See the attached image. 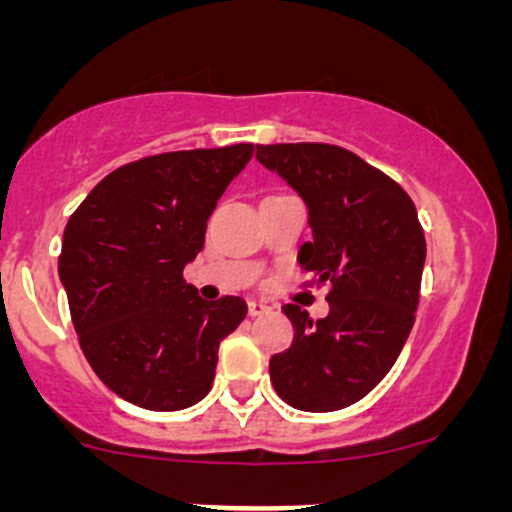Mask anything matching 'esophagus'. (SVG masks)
I'll return each mask as SVG.
<instances>
[{"label":"esophagus","instance_id":"esophagus-1","mask_svg":"<svg viewBox=\"0 0 512 512\" xmlns=\"http://www.w3.org/2000/svg\"><path fill=\"white\" fill-rule=\"evenodd\" d=\"M267 312H270V307L262 302H257V299H252V302L247 304V314H250V317H262V314H267Z\"/></svg>","mask_w":512,"mask_h":512}]
</instances>
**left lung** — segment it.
I'll list each match as a JSON object with an SVG mask.
<instances>
[{
	"label": "left lung",
	"mask_w": 512,
	"mask_h": 512,
	"mask_svg": "<svg viewBox=\"0 0 512 512\" xmlns=\"http://www.w3.org/2000/svg\"><path fill=\"white\" fill-rule=\"evenodd\" d=\"M257 160L304 198L312 242L299 247L307 287L329 285V314L282 312L294 342L270 359L282 401L339 411L364 399L394 366L416 319L426 237L406 190L347 148L329 143L257 146Z\"/></svg>",
	"instance_id": "1"
}]
</instances>
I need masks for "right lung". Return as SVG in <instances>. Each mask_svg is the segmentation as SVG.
<instances>
[{"label": "right lung", "mask_w": 512, "mask_h": 512, "mask_svg": "<svg viewBox=\"0 0 512 512\" xmlns=\"http://www.w3.org/2000/svg\"><path fill=\"white\" fill-rule=\"evenodd\" d=\"M255 146L195 148L121 165L74 210L59 277L81 352L98 379L148 411H180L210 391L242 297L205 302L183 277L210 213Z\"/></svg>", "instance_id": "add662e5"}]
</instances>
